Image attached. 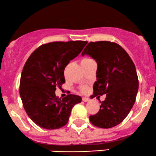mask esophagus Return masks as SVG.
<instances>
[{
  "label": "esophagus",
  "instance_id": "34e87169",
  "mask_svg": "<svg viewBox=\"0 0 156 156\" xmlns=\"http://www.w3.org/2000/svg\"><path fill=\"white\" fill-rule=\"evenodd\" d=\"M82 101L83 102H88L89 101V98H82Z\"/></svg>",
  "mask_w": 156,
  "mask_h": 156
}]
</instances>
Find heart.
Instances as JSON below:
<instances>
[{
  "instance_id": "obj_1",
  "label": "heart",
  "mask_w": 156,
  "mask_h": 156,
  "mask_svg": "<svg viewBox=\"0 0 156 156\" xmlns=\"http://www.w3.org/2000/svg\"><path fill=\"white\" fill-rule=\"evenodd\" d=\"M90 60H92V59H90V58H83V59L81 61V62H88V61H90ZM82 89H83V90H85V87H83V88H82Z\"/></svg>"
}]
</instances>
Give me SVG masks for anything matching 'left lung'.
<instances>
[{
	"mask_svg": "<svg viewBox=\"0 0 156 156\" xmlns=\"http://www.w3.org/2000/svg\"><path fill=\"white\" fill-rule=\"evenodd\" d=\"M81 55H89L98 64L94 96L106 94L89 120L98 128H113L124 120L135 103L139 89L135 65L120 45L108 41L89 42Z\"/></svg>",
	"mask_w": 156,
	"mask_h": 156,
	"instance_id": "8db88e82",
	"label": "left lung"
}]
</instances>
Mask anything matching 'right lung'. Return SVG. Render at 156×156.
Masks as SVG:
<instances>
[{
	"instance_id": "right-lung-1",
	"label": "right lung",
	"mask_w": 156,
	"mask_h": 156,
	"mask_svg": "<svg viewBox=\"0 0 156 156\" xmlns=\"http://www.w3.org/2000/svg\"><path fill=\"white\" fill-rule=\"evenodd\" d=\"M87 41L44 44L31 53L25 64L20 83L23 107L34 122L44 129H58L67 123L73 107L81 98L55 96L56 87L65 82L64 70L82 51Z\"/></svg>"
}]
</instances>
